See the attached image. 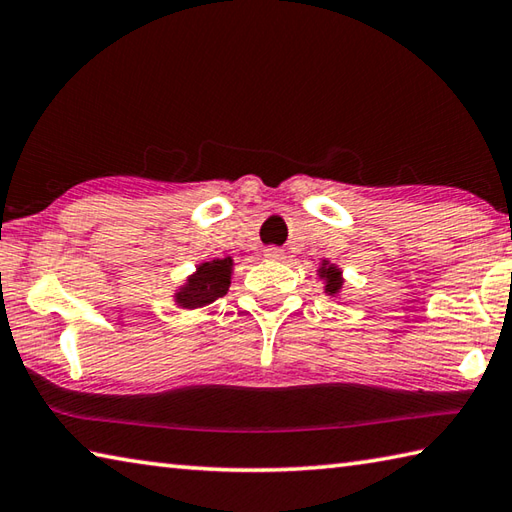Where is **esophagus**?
Segmentation results:
<instances>
[{
  "instance_id": "obj_1",
  "label": "esophagus",
  "mask_w": 512,
  "mask_h": 512,
  "mask_svg": "<svg viewBox=\"0 0 512 512\" xmlns=\"http://www.w3.org/2000/svg\"><path fill=\"white\" fill-rule=\"evenodd\" d=\"M263 254H265V258H272V260H281V258H283V249H278V247H267Z\"/></svg>"
}]
</instances>
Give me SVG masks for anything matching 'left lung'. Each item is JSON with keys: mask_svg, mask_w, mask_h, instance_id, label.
<instances>
[{"mask_svg": "<svg viewBox=\"0 0 512 512\" xmlns=\"http://www.w3.org/2000/svg\"><path fill=\"white\" fill-rule=\"evenodd\" d=\"M321 276L323 278H327V285H325V292H330V294H336L341 289V285H343V281H341V272L336 267H332V265H323L321 267Z\"/></svg>", "mask_w": 512, "mask_h": 512, "instance_id": "8db88e82", "label": "left lung"}]
</instances>
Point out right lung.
<instances>
[{"mask_svg":"<svg viewBox=\"0 0 512 512\" xmlns=\"http://www.w3.org/2000/svg\"><path fill=\"white\" fill-rule=\"evenodd\" d=\"M231 278V258H216L202 263L198 272L189 278L187 285L178 292V303L182 307H202L214 303L216 298L227 294Z\"/></svg>","mask_w":512,"mask_h":512,"instance_id":"obj_1","label":"right lung"}]
</instances>
